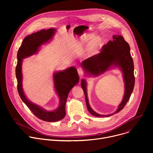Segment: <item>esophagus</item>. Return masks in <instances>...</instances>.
<instances>
[{
  "label": "esophagus",
  "mask_w": 153,
  "mask_h": 153,
  "mask_svg": "<svg viewBox=\"0 0 153 153\" xmlns=\"http://www.w3.org/2000/svg\"><path fill=\"white\" fill-rule=\"evenodd\" d=\"M77 72H78L79 75L80 76V77H82V76H83V70H82V68H78L77 69Z\"/></svg>",
  "instance_id": "1"
}]
</instances>
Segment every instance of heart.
<instances>
[{"instance_id": "1", "label": "heart", "mask_w": 153, "mask_h": 153, "mask_svg": "<svg viewBox=\"0 0 153 153\" xmlns=\"http://www.w3.org/2000/svg\"><path fill=\"white\" fill-rule=\"evenodd\" d=\"M94 36L93 34H85L82 37V39L85 42L88 41L90 39H91ZM102 39L100 37H95L90 43V44L87 49V53L88 54H91L97 50V48L100 46L101 44Z\"/></svg>"}]
</instances>
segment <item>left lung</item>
Listing matches in <instances>:
<instances>
[{
  "mask_svg": "<svg viewBox=\"0 0 153 153\" xmlns=\"http://www.w3.org/2000/svg\"><path fill=\"white\" fill-rule=\"evenodd\" d=\"M113 38L112 41L110 40L106 45L102 47L99 54L88 58L82 63V67L85 72L94 76L103 74L112 66L120 68L123 73L125 88L123 99L117 111L113 114L106 116L99 114L92 110L87 97L86 82L84 79L81 80V86L85 94L87 109L96 117H108L122 110L129 100L134 86V63L131 56L129 45L120 35H113Z\"/></svg>",
  "mask_w": 153,
  "mask_h": 153,
  "instance_id": "obj_1",
  "label": "left lung"
}]
</instances>
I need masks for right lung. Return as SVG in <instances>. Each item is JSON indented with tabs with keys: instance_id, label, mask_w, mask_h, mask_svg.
<instances>
[{
	"instance_id": "right-lung-1",
	"label": "right lung",
	"mask_w": 153,
	"mask_h": 153,
	"mask_svg": "<svg viewBox=\"0 0 153 153\" xmlns=\"http://www.w3.org/2000/svg\"><path fill=\"white\" fill-rule=\"evenodd\" d=\"M56 31L54 28L42 30L40 31L27 36L23 40L17 52V63L16 67V76L17 80L19 94L33 113L39 119L45 122H57L64 118L65 105L69 92L79 82V75L75 67H71L63 71L55 73L53 75L54 88L59 97L60 105L54 111H46L37 105L29 101L26 97L22 88V59L36 53L39 48L50 40Z\"/></svg>"
}]
</instances>
